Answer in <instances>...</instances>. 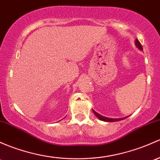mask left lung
<instances>
[{"instance_id": "1", "label": "left lung", "mask_w": 160, "mask_h": 160, "mask_svg": "<svg viewBox=\"0 0 160 160\" xmlns=\"http://www.w3.org/2000/svg\"><path fill=\"white\" fill-rule=\"evenodd\" d=\"M136 46L138 48H139V50H142V45H141V43H139V41L137 39H136ZM93 113L95 114L96 117H97L98 119H100V120H102V121H105V122H116V121H120V120H124V119H126L127 117H124V118H118V119H113V118H108V117H103V116H101L100 115L99 113H97L96 111H94L93 110Z\"/></svg>"}]
</instances>
